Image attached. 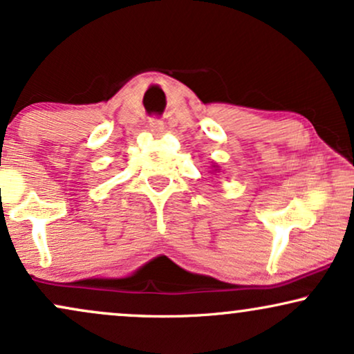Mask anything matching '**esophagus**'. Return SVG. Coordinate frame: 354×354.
<instances>
[{"label": "esophagus", "instance_id": "obj_1", "mask_svg": "<svg viewBox=\"0 0 354 354\" xmlns=\"http://www.w3.org/2000/svg\"><path fill=\"white\" fill-rule=\"evenodd\" d=\"M149 129L151 133L160 134L164 131V123L160 120H157V118H152V120H149Z\"/></svg>", "mask_w": 354, "mask_h": 354}]
</instances>
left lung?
<instances>
[{
	"mask_svg": "<svg viewBox=\"0 0 354 354\" xmlns=\"http://www.w3.org/2000/svg\"><path fill=\"white\" fill-rule=\"evenodd\" d=\"M213 167H215V165H213ZM215 170H216V169H215Z\"/></svg>",
	"mask_w": 354,
	"mask_h": 354,
	"instance_id": "1",
	"label": "left lung"
}]
</instances>
